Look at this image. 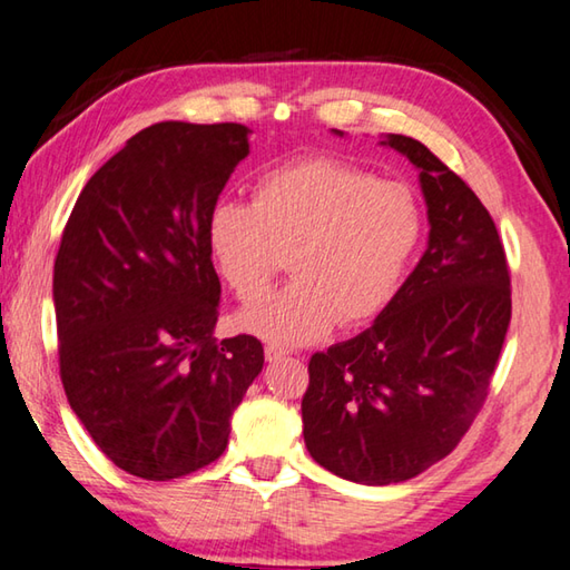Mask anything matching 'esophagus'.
<instances>
[{
	"label": "esophagus",
	"mask_w": 570,
	"mask_h": 570,
	"mask_svg": "<svg viewBox=\"0 0 570 570\" xmlns=\"http://www.w3.org/2000/svg\"><path fill=\"white\" fill-rule=\"evenodd\" d=\"M287 351L285 347H277V345H265V361L267 363H277L279 357H285Z\"/></svg>",
	"instance_id": "esophagus-1"
}]
</instances>
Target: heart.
<instances>
[{"label": "heart", "mask_w": 570, "mask_h": 570, "mask_svg": "<svg viewBox=\"0 0 570 570\" xmlns=\"http://www.w3.org/2000/svg\"><path fill=\"white\" fill-rule=\"evenodd\" d=\"M423 235L403 185L337 159L277 167L253 205L223 199L207 217L215 265L239 301L263 297L291 253L293 283L239 313V325L283 347L313 343L341 323L371 321L393 301Z\"/></svg>", "instance_id": "obj_1"}]
</instances>
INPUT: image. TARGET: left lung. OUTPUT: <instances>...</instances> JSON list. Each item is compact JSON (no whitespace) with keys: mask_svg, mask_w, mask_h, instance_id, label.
<instances>
[{"mask_svg":"<svg viewBox=\"0 0 570 570\" xmlns=\"http://www.w3.org/2000/svg\"><path fill=\"white\" fill-rule=\"evenodd\" d=\"M381 145L417 169L428 247L367 331L311 357L303 397L313 461L363 485L415 478L461 443L511 323L505 253L481 199L417 139Z\"/></svg>","mask_w":570,"mask_h":570,"instance_id":"left-lung-1","label":"left lung"}]
</instances>
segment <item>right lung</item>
<instances>
[{
	"instance_id": "1",
	"label": "right lung",
	"mask_w": 570,
	"mask_h": 570,
	"mask_svg": "<svg viewBox=\"0 0 570 570\" xmlns=\"http://www.w3.org/2000/svg\"><path fill=\"white\" fill-rule=\"evenodd\" d=\"M249 127L157 122L89 177L55 259L59 375L109 461L169 481L225 453L263 371L253 335L215 341L207 217L249 155Z\"/></svg>"
}]
</instances>
